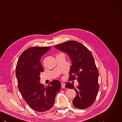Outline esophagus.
I'll use <instances>...</instances> for the list:
<instances>
[{"label": "esophagus", "instance_id": "obj_1", "mask_svg": "<svg viewBox=\"0 0 122 122\" xmlns=\"http://www.w3.org/2000/svg\"><path fill=\"white\" fill-rule=\"evenodd\" d=\"M65 85L66 84L64 82H61V87L62 88H65Z\"/></svg>", "mask_w": 122, "mask_h": 122}]
</instances>
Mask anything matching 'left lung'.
<instances>
[{"label": "left lung", "mask_w": 122, "mask_h": 122, "mask_svg": "<svg viewBox=\"0 0 122 122\" xmlns=\"http://www.w3.org/2000/svg\"><path fill=\"white\" fill-rule=\"evenodd\" d=\"M69 56L72 66L69 80L77 79L79 85L67 82L66 87L74 89L77 95L73 100V106L79 109H85L95 101L99 89L98 71L91 51L81 43L68 41L55 46Z\"/></svg>", "instance_id": "left-lung-1"}]
</instances>
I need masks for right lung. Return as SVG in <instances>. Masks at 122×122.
Here are the masks:
<instances>
[{"label":"right lung","instance_id":"add662e5","mask_svg":"<svg viewBox=\"0 0 122 122\" xmlns=\"http://www.w3.org/2000/svg\"><path fill=\"white\" fill-rule=\"evenodd\" d=\"M51 47H32L24 51L19 56L16 76L19 90L24 99L34 110L39 112L49 110L54 105L56 93L61 88L58 80L51 81L45 87L40 82L42 56Z\"/></svg>","mask_w":122,"mask_h":122}]
</instances>
